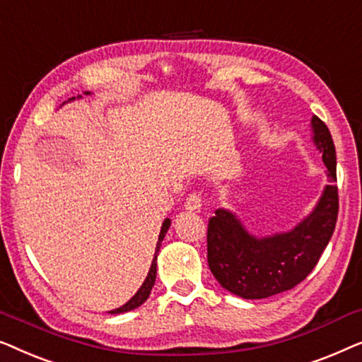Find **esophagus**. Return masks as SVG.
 <instances>
[{
    "label": "esophagus",
    "instance_id": "esophagus-1",
    "mask_svg": "<svg viewBox=\"0 0 362 362\" xmlns=\"http://www.w3.org/2000/svg\"><path fill=\"white\" fill-rule=\"evenodd\" d=\"M185 208L190 211H200L202 208V195L198 192H193L187 197L185 200Z\"/></svg>",
    "mask_w": 362,
    "mask_h": 362
}]
</instances>
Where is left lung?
Returning a JSON list of instances; mask_svg holds the SVG:
<instances>
[{"label":"left lung","mask_w":362,"mask_h":362,"mask_svg":"<svg viewBox=\"0 0 362 362\" xmlns=\"http://www.w3.org/2000/svg\"><path fill=\"white\" fill-rule=\"evenodd\" d=\"M313 141L328 169L329 185L315 210L292 231L254 238L233 213L216 210L208 220L206 259L221 287L243 298H267L300 284L317 266L333 236L339 198L336 182V151L329 129L318 116L312 118Z\"/></svg>","instance_id":"1"}]
</instances>
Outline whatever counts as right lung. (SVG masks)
Wrapping results in <instances>:
<instances>
[{
    "instance_id": "1",
    "label": "right lung",
    "mask_w": 362,
    "mask_h": 362,
    "mask_svg": "<svg viewBox=\"0 0 362 362\" xmlns=\"http://www.w3.org/2000/svg\"><path fill=\"white\" fill-rule=\"evenodd\" d=\"M170 226V220H165L162 223V228H160V234H159V241H157V246H156V254H154V259H152V264H151V269H149V274H147L144 284L141 285V288L137 290L134 297H132L128 303H124L123 307L116 308V310H111V315H116V313H124V312H129V310H134L142 305L149 297L152 287H154V282H156V274H157V254H159V249H160V243L162 239H164L167 230H169Z\"/></svg>"
}]
</instances>
